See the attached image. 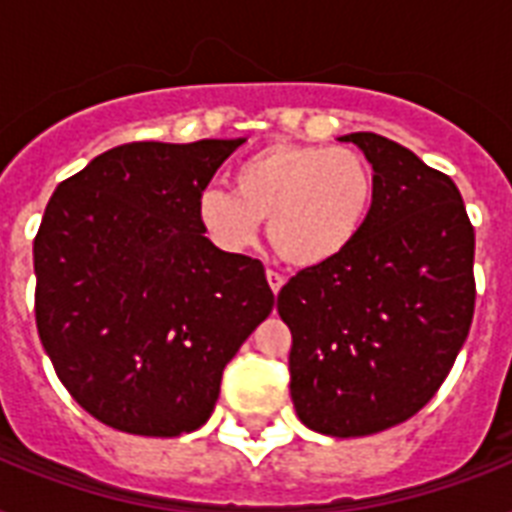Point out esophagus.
Segmentation results:
<instances>
[{
	"mask_svg": "<svg viewBox=\"0 0 512 512\" xmlns=\"http://www.w3.org/2000/svg\"><path fill=\"white\" fill-rule=\"evenodd\" d=\"M265 279H268V284H271L273 295H279L281 287H284V276H281L279 271H271V268H268V271H265Z\"/></svg>",
	"mask_w": 512,
	"mask_h": 512,
	"instance_id": "1",
	"label": "esophagus"
}]
</instances>
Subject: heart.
Wrapping results in <instances>:
<instances>
[{
    "label": "heart",
    "instance_id": "heart-1",
    "mask_svg": "<svg viewBox=\"0 0 512 512\" xmlns=\"http://www.w3.org/2000/svg\"><path fill=\"white\" fill-rule=\"evenodd\" d=\"M233 191L207 188L199 220L217 247L241 252L255 244L260 220L281 260L316 268L356 241L372 207L374 175L345 146L273 143L241 159Z\"/></svg>",
    "mask_w": 512,
    "mask_h": 512
}]
</instances>
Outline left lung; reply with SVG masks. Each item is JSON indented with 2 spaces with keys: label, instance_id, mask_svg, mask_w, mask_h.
Returning a JSON list of instances; mask_svg holds the SVG:
<instances>
[{
  "label": "left lung",
  "instance_id": "left-lung-1",
  "mask_svg": "<svg viewBox=\"0 0 512 512\" xmlns=\"http://www.w3.org/2000/svg\"><path fill=\"white\" fill-rule=\"evenodd\" d=\"M374 170L356 241L281 287L289 390L308 428L372 436L436 396L476 311V233L449 175L374 132L342 135Z\"/></svg>",
  "mask_w": 512,
  "mask_h": 512
}]
</instances>
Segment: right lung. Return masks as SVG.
Here are the masks:
<instances>
[{
  "instance_id": "obj_1",
  "label": "right lung",
  "mask_w": 512,
  "mask_h": 512,
  "mask_svg": "<svg viewBox=\"0 0 512 512\" xmlns=\"http://www.w3.org/2000/svg\"><path fill=\"white\" fill-rule=\"evenodd\" d=\"M241 143H124L47 201L36 329L63 388L108 428H201L225 364L271 313L263 263L217 249L199 220V196Z\"/></svg>"
}]
</instances>
